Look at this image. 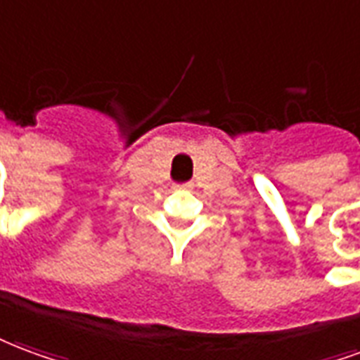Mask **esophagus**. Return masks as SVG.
Segmentation results:
<instances>
[{
	"mask_svg": "<svg viewBox=\"0 0 360 360\" xmlns=\"http://www.w3.org/2000/svg\"><path fill=\"white\" fill-rule=\"evenodd\" d=\"M176 188H182V190H191V184H182V186H176Z\"/></svg>",
	"mask_w": 360,
	"mask_h": 360,
	"instance_id": "obj_1",
	"label": "esophagus"
}]
</instances>
